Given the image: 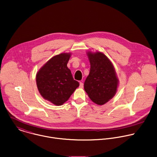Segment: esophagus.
<instances>
[{"label": "esophagus", "mask_w": 157, "mask_h": 157, "mask_svg": "<svg viewBox=\"0 0 157 157\" xmlns=\"http://www.w3.org/2000/svg\"><path fill=\"white\" fill-rule=\"evenodd\" d=\"M83 86H84V85H83V83H82V82H79V87H80V88H82V87H83Z\"/></svg>", "instance_id": "obj_1"}]
</instances>
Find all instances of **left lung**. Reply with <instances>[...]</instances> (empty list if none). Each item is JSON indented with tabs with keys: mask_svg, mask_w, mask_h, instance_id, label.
<instances>
[{
	"mask_svg": "<svg viewBox=\"0 0 157 157\" xmlns=\"http://www.w3.org/2000/svg\"><path fill=\"white\" fill-rule=\"evenodd\" d=\"M90 73L84 82V90L90 100L103 105L116 95L119 79L113 64L103 52H87Z\"/></svg>",
	"mask_w": 157,
	"mask_h": 157,
	"instance_id": "left-lung-1",
	"label": "left lung"
}]
</instances>
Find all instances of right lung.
Masks as SVG:
<instances>
[{
    "label": "right lung",
    "instance_id": "1",
    "mask_svg": "<svg viewBox=\"0 0 157 157\" xmlns=\"http://www.w3.org/2000/svg\"><path fill=\"white\" fill-rule=\"evenodd\" d=\"M71 53L63 52L50 59L36 73V82L42 97L56 106L66 102L79 82L67 67Z\"/></svg>",
    "mask_w": 157,
    "mask_h": 157
}]
</instances>
